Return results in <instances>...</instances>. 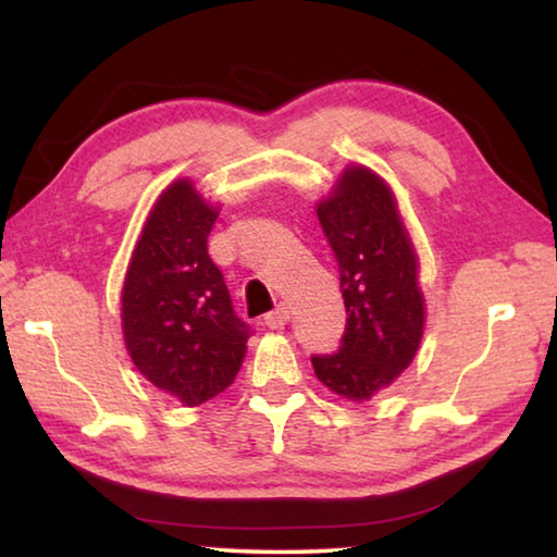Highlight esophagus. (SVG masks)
Listing matches in <instances>:
<instances>
[{
	"label": "esophagus",
	"instance_id": "1",
	"mask_svg": "<svg viewBox=\"0 0 557 557\" xmlns=\"http://www.w3.org/2000/svg\"><path fill=\"white\" fill-rule=\"evenodd\" d=\"M287 322H289V307L287 305H277L275 309H272V312L265 314V324L270 329H280V326H285Z\"/></svg>",
	"mask_w": 557,
	"mask_h": 557
}]
</instances>
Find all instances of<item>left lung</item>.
<instances>
[{"mask_svg": "<svg viewBox=\"0 0 557 557\" xmlns=\"http://www.w3.org/2000/svg\"><path fill=\"white\" fill-rule=\"evenodd\" d=\"M317 215L338 262L348 317L338 351L314 354L312 366L329 391L369 400L408 369L420 346L418 258L391 188L366 166L346 169Z\"/></svg>", "mask_w": 557, "mask_h": 557, "instance_id": "1", "label": "left lung"}]
</instances>
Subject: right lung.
Wrapping results in <instances>:
<instances>
[{"label":"right lung","instance_id":"right-lung-1","mask_svg":"<svg viewBox=\"0 0 557 557\" xmlns=\"http://www.w3.org/2000/svg\"><path fill=\"white\" fill-rule=\"evenodd\" d=\"M215 215L191 184L174 182L149 213L122 287L132 361L149 383L186 405L228 388L252 336L209 258Z\"/></svg>","mask_w":557,"mask_h":557}]
</instances>
